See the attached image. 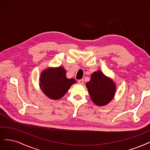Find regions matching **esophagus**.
Listing matches in <instances>:
<instances>
[{
  "label": "esophagus",
  "mask_w": 150,
  "mask_h": 150,
  "mask_svg": "<svg viewBox=\"0 0 150 150\" xmlns=\"http://www.w3.org/2000/svg\"><path fill=\"white\" fill-rule=\"evenodd\" d=\"M78 83H79V84H80V85H82V84H83V79H81V80H79L78 81Z\"/></svg>",
  "instance_id": "obj_1"
}]
</instances>
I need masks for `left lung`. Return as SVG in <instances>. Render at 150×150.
<instances>
[{
	"label": "left lung",
	"mask_w": 150,
	"mask_h": 150,
	"mask_svg": "<svg viewBox=\"0 0 150 150\" xmlns=\"http://www.w3.org/2000/svg\"><path fill=\"white\" fill-rule=\"evenodd\" d=\"M91 100L98 106L109 103L113 98L116 86L113 81L98 70L91 74L90 80L86 83Z\"/></svg>",
	"instance_id": "left-lung-1"
}]
</instances>
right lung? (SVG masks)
I'll use <instances>...</instances> for the list:
<instances>
[{
    "label": "right lung",
    "instance_id": "1",
    "mask_svg": "<svg viewBox=\"0 0 150 150\" xmlns=\"http://www.w3.org/2000/svg\"><path fill=\"white\" fill-rule=\"evenodd\" d=\"M76 83L74 79H67L64 67L48 68L42 71L40 77V87L47 96L52 100L63 97L70 86Z\"/></svg>",
    "mask_w": 150,
    "mask_h": 150
}]
</instances>
